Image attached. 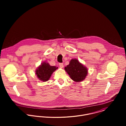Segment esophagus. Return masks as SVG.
Returning <instances> with one entry per match:
<instances>
[{"instance_id": "obj_1", "label": "esophagus", "mask_w": 126, "mask_h": 126, "mask_svg": "<svg viewBox=\"0 0 126 126\" xmlns=\"http://www.w3.org/2000/svg\"><path fill=\"white\" fill-rule=\"evenodd\" d=\"M59 66L61 67V68H63V63H60L59 64Z\"/></svg>"}]
</instances>
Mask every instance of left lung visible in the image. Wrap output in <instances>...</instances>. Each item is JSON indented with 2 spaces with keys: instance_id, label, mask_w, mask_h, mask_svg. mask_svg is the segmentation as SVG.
I'll list each match as a JSON object with an SVG mask.
<instances>
[{
  "instance_id": "obj_1",
  "label": "left lung",
  "mask_w": 126,
  "mask_h": 126,
  "mask_svg": "<svg viewBox=\"0 0 126 126\" xmlns=\"http://www.w3.org/2000/svg\"><path fill=\"white\" fill-rule=\"evenodd\" d=\"M64 70L72 80L79 82L84 80L88 75V69L78 59H72L69 64L64 67Z\"/></svg>"
}]
</instances>
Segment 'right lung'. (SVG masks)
Instances as JSON below:
<instances>
[{
  "mask_svg": "<svg viewBox=\"0 0 126 126\" xmlns=\"http://www.w3.org/2000/svg\"><path fill=\"white\" fill-rule=\"evenodd\" d=\"M58 68L55 66L50 65L48 63L42 62L37 68L35 74L40 80L45 82L49 79L52 73Z\"/></svg>",
  "mask_w": 126,
  "mask_h": 126,
  "instance_id": "1",
  "label": "right lung"
}]
</instances>
